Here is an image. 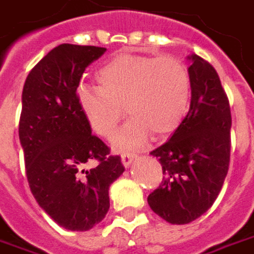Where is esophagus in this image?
<instances>
[{"label": "esophagus", "mask_w": 254, "mask_h": 254, "mask_svg": "<svg viewBox=\"0 0 254 254\" xmlns=\"http://www.w3.org/2000/svg\"><path fill=\"white\" fill-rule=\"evenodd\" d=\"M136 157H137L136 154H129V152H124V154L121 155L122 165H124L125 168H129V166H130V164H132V161Z\"/></svg>", "instance_id": "34e87169"}]
</instances>
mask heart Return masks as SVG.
Instances as JSON below:
<instances>
[{"instance_id": "b5f03b06", "label": "heart", "mask_w": 254, "mask_h": 254, "mask_svg": "<svg viewBox=\"0 0 254 254\" xmlns=\"http://www.w3.org/2000/svg\"><path fill=\"white\" fill-rule=\"evenodd\" d=\"M96 81L99 86L79 88V109L106 139L114 134L125 111L132 115L115 137L120 148L143 144L150 132L154 137L175 132L189 111L190 72L172 56L118 53L97 70Z\"/></svg>"}]
</instances>
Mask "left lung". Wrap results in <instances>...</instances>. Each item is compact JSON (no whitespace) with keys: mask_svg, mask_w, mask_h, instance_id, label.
<instances>
[{"mask_svg":"<svg viewBox=\"0 0 254 254\" xmlns=\"http://www.w3.org/2000/svg\"><path fill=\"white\" fill-rule=\"evenodd\" d=\"M191 104L165 144L150 154L159 159L164 179L147 201L170 224H189L216 201L228 172L231 111L217 72L196 55L189 56Z\"/></svg>","mask_w":254,"mask_h":254,"instance_id":"obj_1","label":"left lung"}]
</instances>
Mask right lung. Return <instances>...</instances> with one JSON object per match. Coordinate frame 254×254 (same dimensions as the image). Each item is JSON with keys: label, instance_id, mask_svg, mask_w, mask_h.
<instances>
[{"label": "right lung", "instance_id": "right-lung-1", "mask_svg": "<svg viewBox=\"0 0 254 254\" xmlns=\"http://www.w3.org/2000/svg\"><path fill=\"white\" fill-rule=\"evenodd\" d=\"M106 48L62 44L34 65L24 82L19 139L28 186L51 219L88 231L110 209L109 189L124 173L118 155L92 134L78 104L85 68ZM95 160L92 170L86 168Z\"/></svg>", "mask_w": 254, "mask_h": 254}]
</instances>
